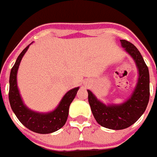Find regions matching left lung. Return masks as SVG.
Returning a JSON list of instances; mask_svg holds the SVG:
<instances>
[{
  "mask_svg": "<svg viewBox=\"0 0 157 157\" xmlns=\"http://www.w3.org/2000/svg\"><path fill=\"white\" fill-rule=\"evenodd\" d=\"M124 50L131 56L138 71V78L132 94L121 104H105L90 90L88 101L96 121L112 130H123L133 125L142 116L149 100V73L138 49L129 41L120 40Z\"/></svg>",
  "mask_w": 157,
  "mask_h": 157,
  "instance_id": "8db88e82",
  "label": "left lung"
}]
</instances>
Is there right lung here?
Segmentation results:
<instances>
[{"label":"right lung","instance_id":"1","mask_svg":"<svg viewBox=\"0 0 157 157\" xmlns=\"http://www.w3.org/2000/svg\"><path fill=\"white\" fill-rule=\"evenodd\" d=\"M31 44L27 45L19 54L11 70L8 94L9 102L12 111L23 126L37 134H50L63 127L68 116L69 107L75 98L79 87L67 91L57 107L51 112H38L29 109L23 102L18 88L17 72L22 58Z\"/></svg>","mask_w":157,"mask_h":157}]
</instances>
